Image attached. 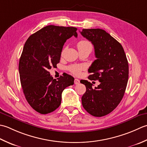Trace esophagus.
Instances as JSON below:
<instances>
[{"mask_svg": "<svg viewBox=\"0 0 147 147\" xmlns=\"http://www.w3.org/2000/svg\"><path fill=\"white\" fill-rule=\"evenodd\" d=\"M74 83H75V84H79L80 83V80L77 79H75Z\"/></svg>", "mask_w": 147, "mask_h": 147, "instance_id": "34e87169", "label": "esophagus"}]
</instances>
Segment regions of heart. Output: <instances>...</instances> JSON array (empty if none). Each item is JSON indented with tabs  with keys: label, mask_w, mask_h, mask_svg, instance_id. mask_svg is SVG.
Instances as JSON below:
<instances>
[{
	"label": "heart",
	"mask_w": 147,
	"mask_h": 147,
	"mask_svg": "<svg viewBox=\"0 0 147 147\" xmlns=\"http://www.w3.org/2000/svg\"><path fill=\"white\" fill-rule=\"evenodd\" d=\"M77 47L79 50H82V49H89L92 50V45L90 42L86 40H82L79 41L77 43ZM64 50H63L62 53H63ZM85 68L84 65H74L70 66L68 68V70H70V72L73 74L76 75V76H79L81 73V71L83 70Z\"/></svg>",
	"instance_id": "1"
}]
</instances>
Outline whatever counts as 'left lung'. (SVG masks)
<instances>
[{"label": "left lung", "mask_w": 147, "mask_h": 147, "mask_svg": "<svg viewBox=\"0 0 147 147\" xmlns=\"http://www.w3.org/2000/svg\"><path fill=\"white\" fill-rule=\"evenodd\" d=\"M80 34L91 42L97 59L88 69L89 80H98L97 87L86 80H80L86 91L82 104L87 112L94 117L112 112L125 93L129 77V65L122 45L104 30L83 29Z\"/></svg>", "instance_id": "1"}]
</instances>
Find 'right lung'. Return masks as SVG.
<instances>
[{"label":"right lung","mask_w":147,"mask_h":147,"mask_svg":"<svg viewBox=\"0 0 147 147\" xmlns=\"http://www.w3.org/2000/svg\"><path fill=\"white\" fill-rule=\"evenodd\" d=\"M77 28L55 25L45 26L26 41L19 61L20 82L26 101L35 111L47 114L61 104V94L73 85L74 78L66 74L53 79L49 70L60 59L63 46Z\"/></svg>","instance_id":"1"}]
</instances>
